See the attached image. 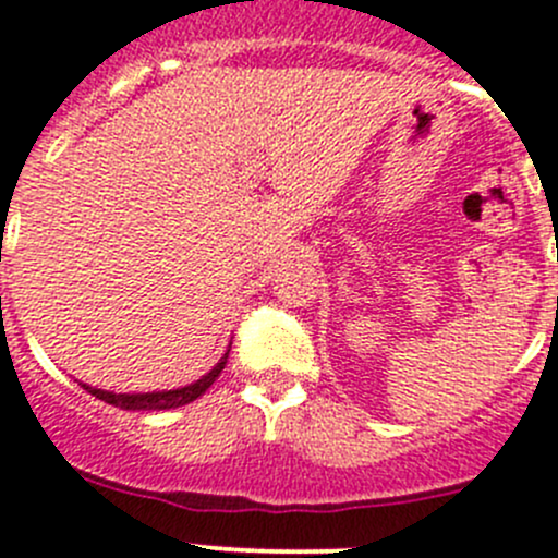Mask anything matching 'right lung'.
Returning <instances> with one entry per match:
<instances>
[{
  "mask_svg": "<svg viewBox=\"0 0 558 558\" xmlns=\"http://www.w3.org/2000/svg\"><path fill=\"white\" fill-rule=\"evenodd\" d=\"M226 360H229V351L218 360V365L209 373H204L198 381L185 384V387L177 389H158V392H111V389H97L89 387V384H81L89 395L106 400V403L117 405V409L124 411H166V409H180V405L193 403L196 398H202L209 387H213L215 378L220 376V371L226 367Z\"/></svg>",
  "mask_w": 558,
  "mask_h": 558,
  "instance_id": "obj_1",
  "label": "right lung"
}]
</instances>
